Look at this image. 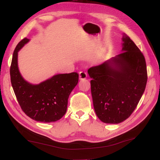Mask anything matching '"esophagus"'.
I'll return each instance as SVG.
<instances>
[{
	"instance_id": "34e87169",
	"label": "esophagus",
	"mask_w": 160,
	"mask_h": 160,
	"mask_svg": "<svg viewBox=\"0 0 160 160\" xmlns=\"http://www.w3.org/2000/svg\"><path fill=\"white\" fill-rule=\"evenodd\" d=\"M88 77V74L86 73L84 71H81L79 72V79H85Z\"/></svg>"
}]
</instances>
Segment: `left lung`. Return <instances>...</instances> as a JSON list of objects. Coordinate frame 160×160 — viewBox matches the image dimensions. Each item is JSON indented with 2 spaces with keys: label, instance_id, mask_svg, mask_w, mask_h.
Here are the masks:
<instances>
[{
  "label": "left lung",
  "instance_id": "left-lung-1",
  "mask_svg": "<svg viewBox=\"0 0 160 160\" xmlns=\"http://www.w3.org/2000/svg\"><path fill=\"white\" fill-rule=\"evenodd\" d=\"M122 40L123 52L88 70L95 113L106 123L127 119L136 108L147 83L143 53L126 34Z\"/></svg>",
  "mask_w": 160,
  "mask_h": 160
}]
</instances>
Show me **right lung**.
<instances>
[{
    "label": "right lung",
    "instance_id": "add662e5",
    "mask_svg": "<svg viewBox=\"0 0 160 160\" xmlns=\"http://www.w3.org/2000/svg\"><path fill=\"white\" fill-rule=\"evenodd\" d=\"M28 41L24 38L13 52L10 75L14 94L23 112L31 119L56 122L66 113L69 96L78 83L79 75L75 72L59 74L38 85L28 83L22 77L17 63L18 51Z\"/></svg>",
    "mask_w": 160,
    "mask_h": 160
}]
</instances>
